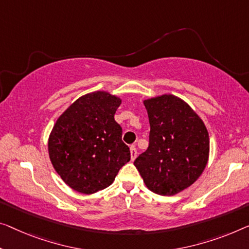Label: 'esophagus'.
<instances>
[{
	"mask_svg": "<svg viewBox=\"0 0 249 249\" xmlns=\"http://www.w3.org/2000/svg\"><path fill=\"white\" fill-rule=\"evenodd\" d=\"M129 150H131V161H134L136 159V155H137V151H136L135 145H131Z\"/></svg>",
	"mask_w": 249,
	"mask_h": 249,
	"instance_id": "obj_1",
	"label": "esophagus"
}]
</instances>
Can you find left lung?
Here are the masks:
<instances>
[{
    "label": "left lung",
    "mask_w": 249,
    "mask_h": 249,
    "mask_svg": "<svg viewBox=\"0 0 249 249\" xmlns=\"http://www.w3.org/2000/svg\"><path fill=\"white\" fill-rule=\"evenodd\" d=\"M150 121V144L134 165L154 194L174 196L205 171L210 141L207 127L188 103L171 94L143 101Z\"/></svg>",
    "instance_id": "8db88e82"
}]
</instances>
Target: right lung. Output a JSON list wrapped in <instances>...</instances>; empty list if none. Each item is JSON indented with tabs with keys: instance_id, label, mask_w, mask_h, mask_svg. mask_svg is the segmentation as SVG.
Here are the masks:
<instances>
[{
	"instance_id": "right-lung-1",
	"label": "right lung",
	"mask_w": 249,
	"mask_h": 249,
	"mask_svg": "<svg viewBox=\"0 0 249 249\" xmlns=\"http://www.w3.org/2000/svg\"><path fill=\"white\" fill-rule=\"evenodd\" d=\"M121 104L122 99L108 91L88 92L55 121L48 152L55 172L72 190L84 195L104 190L131 160L114 118Z\"/></svg>"
}]
</instances>
